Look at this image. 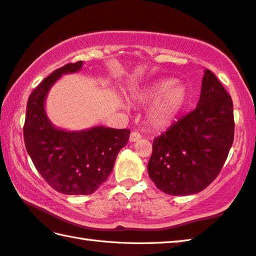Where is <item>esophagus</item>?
<instances>
[{
    "label": "esophagus",
    "instance_id": "1",
    "mask_svg": "<svg viewBox=\"0 0 256 256\" xmlns=\"http://www.w3.org/2000/svg\"><path fill=\"white\" fill-rule=\"evenodd\" d=\"M141 138L140 133L136 132V131H133L130 134V142H136Z\"/></svg>",
    "mask_w": 256,
    "mask_h": 256
}]
</instances>
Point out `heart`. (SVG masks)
Segmentation results:
<instances>
[{
    "label": "heart",
    "mask_w": 256,
    "mask_h": 256,
    "mask_svg": "<svg viewBox=\"0 0 256 256\" xmlns=\"http://www.w3.org/2000/svg\"><path fill=\"white\" fill-rule=\"evenodd\" d=\"M132 97L141 103H151L156 100L148 118L156 128H164L174 124L184 112L188 103V90L184 84L166 78L136 92Z\"/></svg>",
    "instance_id": "heart-1"
}]
</instances>
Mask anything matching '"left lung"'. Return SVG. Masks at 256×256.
<instances>
[{
    "label": "left lung",
    "mask_w": 256,
    "mask_h": 256,
    "mask_svg": "<svg viewBox=\"0 0 256 256\" xmlns=\"http://www.w3.org/2000/svg\"><path fill=\"white\" fill-rule=\"evenodd\" d=\"M234 128L232 97L206 69L196 108L153 140L148 172L156 188L172 196L207 188L225 164Z\"/></svg>",
    "instance_id": "left-lung-1"
}]
</instances>
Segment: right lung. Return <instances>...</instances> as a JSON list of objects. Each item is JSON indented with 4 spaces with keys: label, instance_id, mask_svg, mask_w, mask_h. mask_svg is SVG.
Returning <instances> with one entry per match:
<instances>
[{
    "label": "right lung",
    "instance_id": "add662e5",
    "mask_svg": "<svg viewBox=\"0 0 256 256\" xmlns=\"http://www.w3.org/2000/svg\"><path fill=\"white\" fill-rule=\"evenodd\" d=\"M82 62L64 64L41 82L28 100L23 136L26 152L41 176L56 192L90 194L108 178L130 131L94 126L66 131L50 122L44 102L54 84L64 74L80 72Z\"/></svg>",
    "mask_w": 256,
    "mask_h": 256
}]
</instances>
